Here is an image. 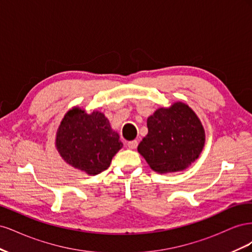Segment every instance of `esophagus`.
Segmentation results:
<instances>
[{"instance_id": "obj_1", "label": "esophagus", "mask_w": 252, "mask_h": 252, "mask_svg": "<svg viewBox=\"0 0 252 252\" xmlns=\"http://www.w3.org/2000/svg\"><path fill=\"white\" fill-rule=\"evenodd\" d=\"M127 145H128V147L130 148V149H135L136 147H138V141H136V140L129 141Z\"/></svg>"}]
</instances>
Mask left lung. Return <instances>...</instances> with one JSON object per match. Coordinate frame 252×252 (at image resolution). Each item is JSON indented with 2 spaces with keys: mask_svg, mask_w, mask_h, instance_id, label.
<instances>
[{
  "mask_svg": "<svg viewBox=\"0 0 252 252\" xmlns=\"http://www.w3.org/2000/svg\"><path fill=\"white\" fill-rule=\"evenodd\" d=\"M147 128L148 133L138 150L157 172L184 170L199 158L204 147V128L184 103L158 109L148 118Z\"/></svg>",
  "mask_w": 252,
  "mask_h": 252,
  "instance_id": "left-lung-1",
  "label": "left lung"
}]
</instances>
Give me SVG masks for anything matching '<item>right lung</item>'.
Returning <instances> with one entry per match:
<instances>
[{
  "instance_id": "add662e5",
  "label": "right lung",
  "mask_w": 252,
  "mask_h": 252,
  "mask_svg": "<svg viewBox=\"0 0 252 252\" xmlns=\"http://www.w3.org/2000/svg\"><path fill=\"white\" fill-rule=\"evenodd\" d=\"M57 148L65 161L88 174H97L110 166L123 144L103 113L68 111L57 132Z\"/></svg>"
}]
</instances>
